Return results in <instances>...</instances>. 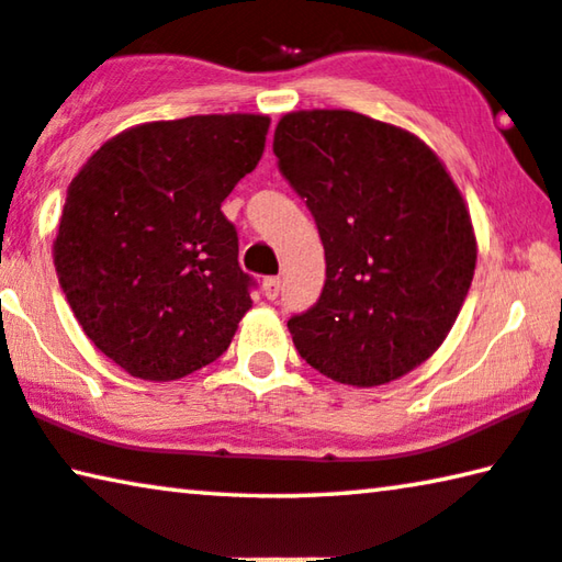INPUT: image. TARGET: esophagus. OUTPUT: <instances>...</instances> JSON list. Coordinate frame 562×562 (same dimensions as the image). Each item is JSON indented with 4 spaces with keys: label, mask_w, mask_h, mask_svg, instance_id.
I'll return each mask as SVG.
<instances>
[{
    "label": "esophagus",
    "mask_w": 562,
    "mask_h": 562,
    "mask_svg": "<svg viewBox=\"0 0 562 562\" xmlns=\"http://www.w3.org/2000/svg\"><path fill=\"white\" fill-rule=\"evenodd\" d=\"M263 293H266V299H269V301L279 299V293H281V279H276V276H271V279H266V281H263Z\"/></svg>",
    "instance_id": "1"
}]
</instances>
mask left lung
I'll use <instances>...</instances> for the list:
<instances>
[{"label":"left lung","instance_id":"8db88e82","mask_svg":"<svg viewBox=\"0 0 562 562\" xmlns=\"http://www.w3.org/2000/svg\"><path fill=\"white\" fill-rule=\"evenodd\" d=\"M273 153L326 256L322 296L289 318L293 347L334 382H394L468 299L477 240L462 193L417 135L351 110L289 112Z\"/></svg>","mask_w":562,"mask_h":562}]
</instances>
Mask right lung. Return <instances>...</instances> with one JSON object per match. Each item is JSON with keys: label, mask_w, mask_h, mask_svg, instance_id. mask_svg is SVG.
I'll use <instances>...</instances> for the list:
<instances>
[{"label": "right lung", "mask_w": 562, "mask_h": 562, "mask_svg": "<svg viewBox=\"0 0 562 562\" xmlns=\"http://www.w3.org/2000/svg\"><path fill=\"white\" fill-rule=\"evenodd\" d=\"M266 115H193L108 140L67 188L55 269L85 334L170 382L228 349L256 286L221 203L263 155Z\"/></svg>", "instance_id": "1"}]
</instances>
